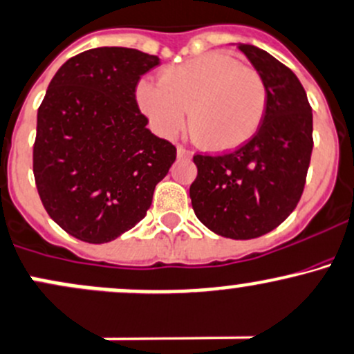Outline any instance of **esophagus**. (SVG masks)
<instances>
[{
	"mask_svg": "<svg viewBox=\"0 0 354 354\" xmlns=\"http://www.w3.org/2000/svg\"><path fill=\"white\" fill-rule=\"evenodd\" d=\"M178 158H192V151L186 149L185 146H178Z\"/></svg>",
	"mask_w": 354,
	"mask_h": 354,
	"instance_id": "1",
	"label": "esophagus"
}]
</instances>
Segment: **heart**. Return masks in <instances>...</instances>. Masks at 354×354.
Returning a JSON list of instances; mask_svg holds the SVG:
<instances>
[{
  "mask_svg": "<svg viewBox=\"0 0 354 354\" xmlns=\"http://www.w3.org/2000/svg\"><path fill=\"white\" fill-rule=\"evenodd\" d=\"M138 106L165 138L189 131L198 142L223 151L245 145L266 118L269 91L255 68L223 53H205L162 70L159 84L141 80Z\"/></svg>",
  "mask_w": 354,
  "mask_h": 354,
  "instance_id": "b5f03b06",
  "label": "heart"
}]
</instances>
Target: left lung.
<instances>
[{
  "mask_svg": "<svg viewBox=\"0 0 354 354\" xmlns=\"http://www.w3.org/2000/svg\"><path fill=\"white\" fill-rule=\"evenodd\" d=\"M269 91L266 118L245 145L195 154L189 186L198 220L221 236L257 239L277 228L304 192L313 153V111L294 72L266 50L239 45Z\"/></svg>",
  "mask_w": 354,
  "mask_h": 354,
  "instance_id": "left-lung-1",
  "label": "left lung"
}]
</instances>
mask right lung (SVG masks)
<instances>
[{
  "label": "right lung",
  "instance_id": "1",
  "mask_svg": "<svg viewBox=\"0 0 354 354\" xmlns=\"http://www.w3.org/2000/svg\"><path fill=\"white\" fill-rule=\"evenodd\" d=\"M156 65L134 48L87 50L58 68L38 107L35 185L50 218L82 242H111L145 218L176 159L136 100Z\"/></svg>",
  "mask_w": 354,
  "mask_h": 354
}]
</instances>
